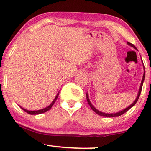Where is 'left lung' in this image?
<instances>
[{
	"instance_id": "left-lung-1",
	"label": "left lung",
	"mask_w": 151,
	"mask_h": 151,
	"mask_svg": "<svg viewBox=\"0 0 151 151\" xmlns=\"http://www.w3.org/2000/svg\"><path fill=\"white\" fill-rule=\"evenodd\" d=\"M127 43H128V45H130V46L133 47V48L136 49V47H135V45H133V44L130 43H129V42H127ZM145 68H144V73H143V78H142L141 84H140V89H139V91H138V96H137V98H136V99L135 100V101H134V102H133V103H132V104L130 105V106H128V108H126V109L123 110V111H120V112H118V113H105L101 112V111H98V110L96 109V108H95L94 106H93L92 104H91V101H90V100H89V98H88V93H86V98H87V101H88V104H89L90 107H91V108H92V110H93V111H94L95 113H97L98 115H99V116H104V117H118V116H121V115H123V113H126L127 111H128V110L130 109V108H131L132 107H133V106H135V103H137V101H138V98H139V96H140V93H141V91H142V87H143V81H144V79H145Z\"/></svg>"
}]
</instances>
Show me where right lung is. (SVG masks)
<instances>
[{
	"label": "right lung",
	"mask_w": 151,
	"mask_h": 151,
	"mask_svg": "<svg viewBox=\"0 0 151 151\" xmlns=\"http://www.w3.org/2000/svg\"><path fill=\"white\" fill-rule=\"evenodd\" d=\"M58 95H59V93L57 94V96H55V98H54L53 101L51 103V104L49 105L48 107H46V108H43V109H41V110H38V111H28V110L24 109V108H22V107H21V109H23V111H25V112L29 113V114H30V115H37V114H40V113H43L46 112V111H49V110H50V108H51L52 106H53V105L54 104V103H55V101H56V100H57V98H58Z\"/></svg>",
	"instance_id": "obj_1"
}]
</instances>
